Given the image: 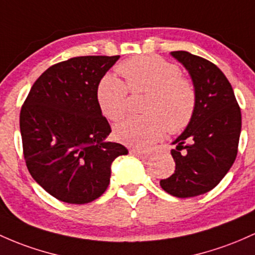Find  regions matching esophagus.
Instances as JSON below:
<instances>
[{
    "label": "esophagus",
    "instance_id": "obj_1",
    "mask_svg": "<svg viewBox=\"0 0 255 255\" xmlns=\"http://www.w3.org/2000/svg\"><path fill=\"white\" fill-rule=\"evenodd\" d=\"M129 153L133 156H136V157L139 158H145L149 156V152H147V151H141V150H130Z\"/></svg>",
    "mask_w": 255,
    "mask_h": 255
}]
</instances>
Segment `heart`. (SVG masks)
I'll use <instances>...</instances> for the list:
<instances>
[{"mask_svg": "<svg viewBox=\"0 0 255 255\" xmlns=\"http://www.w3.org/2000/svg\"><path fill=\"white\" fill-rule=\"evenodd\" d=\"M126 85L106 75L97 88V102L108 120L120 121L128 109L132 94H146L141 117H133L115 126L117 141L133 147H145L163 136L184 130L194 119L197 91L189 77L181 76L178 65L156 55H140L119 66Z\"/></svg>", "mask_w": 255, "mask_h": 255, "instance_id": "b5f03b06", "label": "heart"}]
</instances>
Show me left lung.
Listing matches in <instances>:
<instances>
[{"label":"left lung","mask_w":255,"mask_h":255,"mask_svg":"<svg viewBox=\"0 0 255 255\" xmlns=\"http://www.w3.org/2000/svg\"><path fill=\"white\" fill-rule=\"evenodd\" d=\"M190 72L197 91V108L185 132L170 151L175 170L159 185L186 198L214 189L231 168L241 134V109L228 78L212 61L185 50L172 52Z\"/></svg>","instance_id":"8db88e82"}]
</instances>
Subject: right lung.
Masks as SVG:
<instances>
[{
    "mask_svg": "<svg viewBox=\"0 0 255 255\" xmlns=\"http://www.w3.org/2000/svg\"><path fill=\"white\" fill-rule=\"evenodd\" d=\"M120 55H87L60 61L36 80L20 110L25 163L57 200L85 205L110 183L111 163L128 150L105 141L111 133L97 88Z\"/></svg>",
    "mask_w": 255,
    "mask_h": 255,
    "instance_id": "obj_1",
    "label": "right lung"
}]
</instances>
